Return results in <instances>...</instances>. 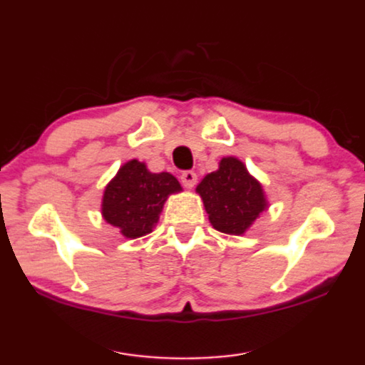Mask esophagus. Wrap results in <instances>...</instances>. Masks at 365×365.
Masks as SVG:
<instances>
[{"label":"esophagus","mask_w":365,"mask_h":365,"mask_svg":"<svg viewBox=\"0 0 365 365\" xmlns=\"http://www.w3.org/2000/svg\"><path fill=\"white\" fill-rule=\"evenodd\" d=\"M197 178H198L197 173H195L193 170H187L182 173L180 180H182V185L185 188H193L195 183H197Z\"/></svg>","instance_id":"34e87169"}]
</instances>
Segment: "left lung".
<instances>
[{
  "mask_svg": "<svg viewBox=\"0 0 365 365\" xmlns=\"http://www.w3.org/2000/svg\"><path fill=\"white\" fill-rule=\"evenodd\" d=\"M210 223L227 235H243L268 208L263 187L236 157L220 160L218 170L198 183Z\"/></svg>",
  "mask_w": 365,
  "mask_h": 365,
  "instance_id": "left-lung-1",
  "label": "left lung"
}]
</instances>
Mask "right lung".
<instances>
[{
  "label": "right lung",
  "instance_id": "1",
  "mask_svg": "<svg viewBox=\"0 0 365 365\" xmlns=\"http://www.w3.org/2000/svg\"><path fill=\"white\" fill-rule=\"evenodd\" d=\"M182 192L172 173H152L138 160H129L107 183L102 197V217L125 238H140L158 222L168 195Z\"/></svg>",
  "mask_w": 365,
  "mask_h": 365
}]
</instances>
